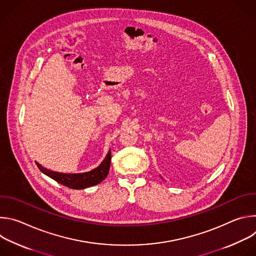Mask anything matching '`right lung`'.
I'll list each match as a JSON object with an SVG mask.
<instances>
[{"label": "right lung", "instance_id": "add662e5", "mask_svg": "<svg viewBox=\"0 0 256 256\" xmlns=\"http://www.w3.org/2000/svg\"><path fill=\"white\" fill-rule=\"evenodd\" d=\"M110 161H112V152L109 151L105 159L97 168L93 169L92 171H89L86 173H80V174H64V173L54 172L42 167L38 163H36V165H38V167L42 172H44L48 176L54 179L56 182H58V184L72 190H83L89 186H96L106 178L109 172V168H110Z\"/></svg>", "mask_w": 256, "mask_h": 256}]
</instances>
